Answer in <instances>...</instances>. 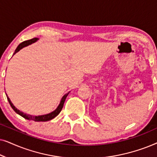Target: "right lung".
<instances>
[{
	"mask_svg": "<svg viewBox=\"0 0 157 157\" xmlns=\"http://www.w3.org/2000/svg\"><path fill=\"white\" fill-rule=\"evenodd\" d=\"M38 40V38H33V39H31V40H25V41L22 42L21 44L18 45L16 50H15V52L13 53V55L16 54V53H18V51L21 50V49H22L23 48H24V47H26L28 46H29V45L33 44V43L37 41ZM69 93H70V91L68 92L67 94H66L65 95L63 96V97H62L61 99V101H60V104H59V106H58L57 108L54 111H52V112L49 113H46V114L38 115V116H33V115H31V114H28V113L22 112L21 111L18 110V109H17L13 104L11 101L10 100L9 97L8 96L7 94H6V96H7L8 101V102H9L10 106H11L12 109L15 111V112H16L17 113H18V114H19L20 116H21L22 117L24 118V119H28V120H32V121H50V120L53 119V118H55L56 117V116L59 114V113L61 112L62 108H63V104H64V102H65L66 98V97H67V96L68 95V94H69Z\"/></svg>",
	"mask_w": 157,
	"mask_h": 157,
	"instance_id": "right-lung-1",
	"label": "right lung"
}]
</instances>
